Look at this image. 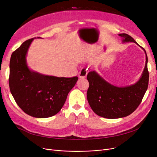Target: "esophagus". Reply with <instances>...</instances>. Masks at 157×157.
Masks as SVG:
<instances>
[{"label":"esophagus","mask_w":157,"mask_h":157,"mask_svg":"<svg viewBox=\"0 0 157 157\" xmlns=\"http://www.w3.org/2000/svg\"><path fill=\"white\" fill-rule=\"evenodd\" d=\"M88 74V70L86 68H83L78 73V77L80 78H85L87 76Z\"/></svg>","instance_id":"obj_1"}]
</instances>
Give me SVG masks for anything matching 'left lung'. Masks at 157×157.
Segmentation results:
<instances>
[{"mask_svg": "<svg viewBox=\"0 0 157 157\" xmlns=\"http://www.w3.org/2000/svg\"><path fill=\"white\" fill-rule=\"evenodd\" d=\"M122 41L133 42L138 44L133 38L126 33L118 35ZM145 66L141 77L130 86L117 87L102 78L96 71H90L87 75L89 88L87 99L93 111L103 118H118L127 117L140 105L149 84V74L147 69L148 58L146 52Z\"/></svg>", "mask_w": 157, "mask_h": 157, "instance_id": "1", "label": "left lung"}]
</instances>
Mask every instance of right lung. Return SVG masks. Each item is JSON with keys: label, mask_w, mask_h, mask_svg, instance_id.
<instances>
[{"label": "right lung", "mask_w": 157, "mask_h": 157, "mask_svg": "<svg viewBox=\"0 0 157 157\" xmlns=\"http://www.w3.org/2000/svg\"><path fill=\"white\" fill-rule=\"evenodd\" d=\"M33 39L25 41L12 54L9 86L24 113L36 118H48L59 112L78 77H57L31 71L25 57Z\"/></svg>", "instance_id": "1"}]
</instances>
